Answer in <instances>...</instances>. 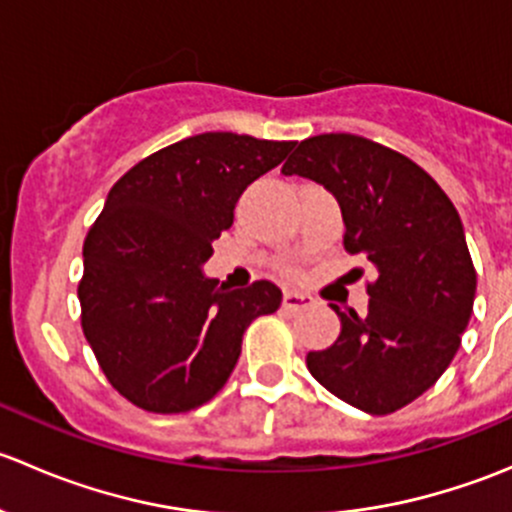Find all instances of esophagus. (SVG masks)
<instances>
[{
    "label": "esophagus",
    "instance_id": "obj_1",
    "mask_svg": "<svg viewBox=\"0 0 512 512\" xmlns=\"http://www.w3.org/2000/svg\"><path fill=\"white\" fill-rule=\"evenodd\" d=\"M312 304L314 299L309 297V294L294 292V289H287L285 297H282V307L292 309V312H297V309H304V307H312Z\"/></svg>",
    "mask_w": 512,
    "mask_h": 512
}]
</instances>
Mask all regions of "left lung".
Masks as SVG:
<instances>
[{
	"label": "left lung",
	"instance_id": "obj_1",
	"mask_svg": "<svg viewBox=\"0 0 512 512\" xmlns=\"http://www.w3.org/2000/svg\"><path fill=\"white\" fill-rule=\"evenodd\" d=\"M282 173L337 198L344 250L376 272L364 314L332 304L342 329L307 354L309 374L366 414H394L436 384L471 319L476 267L458 210L421 165L354 133L307 138Z\"/></svg>",
	"mask_w": 512,
	"mask_h": 512
}]
</instances>
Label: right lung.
Returning a JSON list of instances; mask_svg holds the SVG:
<instances>
[{
  "label": "right lung",
  "mask_w": 512,
  "mask_h": 512,
  "mask_svg": "<svg viewBox=\"0 0 512 512\" xmlns=\"http://www.w3.org/2000/svg\"><path fill=\"white\" fill-rule=\"evenodd\" d=\"M292 148L200 133L151 153L111 188L84 240L81 329L108 384L133 406H203L230 379L252 319L280 309L272 282L227 289L200 267L242 190Z\"/></svg>",
  "instance_id": "right-lung-1"
}]
</instances>
